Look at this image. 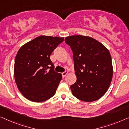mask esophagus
Wrapping results in <instances>:
<instances>
[{
    "label": "esophagus",
    "mask_w": 129,
    "mask_h": 129,
    "mask_svg": "<svg viewBox=\"0 0 129 129\" xmlns=\"http://www.w3.org/2000/svg\"><path fill=\"white\" fill-rule=\"evenodd\" d=\"M67 74H68V72L67 71H65L64 72H62V77L64 78L65 76H66L67 75Z\"/></svg>",
    "instance_id": "34e87169"
}]
</instances>
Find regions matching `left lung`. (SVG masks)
I'll list each match as a JSON object with an SVG mask.
<instances>
[{
	"label": "left lung",
	"instance_id": "obj_1",
	"mask_svg": "<svg viewBox=\"0 0 129 129\" xmlns=\"http://www.w3.org/2000/svg\"><path fill=\"white\" fill-rule=\"evenodd\" d=\"M65 41L73 52L77 77L75 83L71 85L73 95L88 102L100 99L108 90L113 73L109 50L88 36H68Z\"/></svg>",
	"mask_w": 129,
	"mask_h": 129
}]
</instances>
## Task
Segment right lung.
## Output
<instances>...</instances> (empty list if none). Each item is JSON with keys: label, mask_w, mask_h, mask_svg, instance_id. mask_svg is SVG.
I'll use <instances>...</instances> for the list:
<instances>
[{"label": "right lung", "mask_w": 129, "mask_h": 129, "mask_svg": "<svg viewBox=\"0 0 129 129\" xmlns=\"http://www.w3.org/2000/svg\"><path fill=\"white\" fill-rule=\"evenodd\" d=\"M63 41V37L41 36L18 51L14 78L20 92L28 100L41 102L55 95L62 75L54 71L50 55Z\"/></svg>", "instance_id": "1"}]
</instances>
